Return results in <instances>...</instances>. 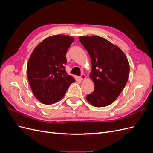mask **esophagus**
I'll return each mask as SVG.
<instances>
[{"label":"esophagus","mask_w":153,"mask_h":153,"mask_svg":"<svg viewBox=\"0 0 153 153\" xmlns=\"http://www.w3.org/2000/svg\"><path fill=\"white\" fill-rule=\"evenodd\" d=\"M85 78H86V76L84 74H82L81 76H80V78L81 80H84V79H85Z\"/></svg>","instance_id":"1"}]
</instances>
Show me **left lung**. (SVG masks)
Returning a JSON list of instances; mask_svg holds the SVG:
<instances>
[{
  "instance_id": "obj_1",
  "label": "left lung",
  "mask_w": 153,
  "mask_h": 153,
  "mask_svg": "<svg viewBox=\"0 0 153 153\" xmlns=\"http://www.w3.org/2000/svg\"><path fill=\"white\" fill-rule=\"evenodd\" d=\"M91 57L90 75L94 84L87 100L96 107H104L117 98L128 80L129 65L128 59L117 46L100 36L78 38Z\"/></svg>"
}]
</instances>
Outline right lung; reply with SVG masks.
I'll return each instance as SVG.
<instances>
[{
    "instance_id": "obj_1",
    "label": "right lung",
    "mask_w": 153,
    "mask_h": 153,
    "mask_svg": "<svg viewBox=\"0 0 153 153\" xmlns=\"http://www.w3.org/2000/svg\"><path fill=\"white\" fill-rule=\"evenodd\" d=\"M73 38L48 37L32 53L27 64V77L32 92L40 102L51 105L61 100L75 78L66 71V55Z\"/></svg>"
}]
</instances>
